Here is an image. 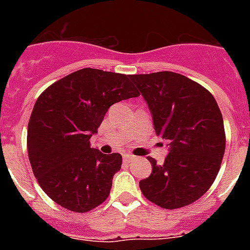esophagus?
Returning a JSON list of instances; mask_svg holds the SVG:
<instances>
[{
	"instance_id": "esophagus-1",
	"label": "esophagus",
	"mask_w": 250,
	"mask_h": 250,
	"mask_svg": "<svg viewBox=\"0 0 250 250\" xmlns=\"http://www.w3.org/2000/svg\"><path fill=\"white\" fill-rule=\"evenodd\" d=\"M122 157H123V161H125V162H129L131 160H133V156L132 154H129V153H125Z\"/></svg>"
}]
</instances>
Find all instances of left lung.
Masks as SVG:
<instances>
[{"instance_id":"obj_1","label":"left lung","mask_w":250,"mask_h":250,"mask_svg":"<svg viewBox=\"0 0 250 250\" xmlns=\"http://www.w3.org/2000/svg\"><path fill=\"white\" fill-rule=\"evenodd\" d=\"M152 114L157 135L167 141L162 165L148 157L152 174L139 183L149 201L165 209L194 202L217 178L225 154L223 118L209 90L171 71L132 75Z\"/></svg>"}]
</instances>
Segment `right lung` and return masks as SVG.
<instances>
[{
  "label": "right lung",
  "mask_w": 250,
  "mask_h": 250,
  "mask_svg": "<svg viewBox=\"0 0 250 250\" xmlns=\"http://www.w3.org/2000/svg\"><path fill=\"white\" fill-rule=\"evenodd\" d=\"M140 93L131 75L82 68L49 86L29 118L27 148L45 193L62 208L85 213L101 205L121 170L119 153L90 148L106 111Z\"/></svg>",
  "instance_id": "right-lung-1"
}]
</instances>
